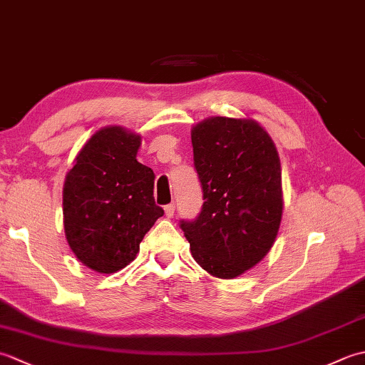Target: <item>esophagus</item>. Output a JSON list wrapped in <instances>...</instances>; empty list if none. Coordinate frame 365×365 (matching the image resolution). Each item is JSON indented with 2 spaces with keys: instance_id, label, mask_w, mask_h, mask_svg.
I'll return each mask as SVG.
<instances>
[{
  "instance_id": "obj_1",
  "label": "esophagus",
  "mask_w": 365,
  "mask_h": 365,
  "mask_svg": "<svg viewBox=\"0 0 365 365\" xmlns=\"http://www.w3.org/2000/svg\"><path fill=\"white\" fill-rule=\"evenodd\" d=\"M174 213H175V204H169V205H166V207H165V215H166V218H173Z\"/></svg>"
}]
</instances>
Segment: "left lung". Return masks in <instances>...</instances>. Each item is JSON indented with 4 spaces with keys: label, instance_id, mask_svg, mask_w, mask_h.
I'll return each instance as SVG.
<instances>
[{
    "label": "left lung",
    "instance_id": "obj_1",
    "mask_svg": "<svg viewBox=\"0 0 365 365\" xmlns=\"http://www.w3.org/2000/svg\"><path fill=\"white\" fill-rule=\"evenodd\" d=\"M204 205L182 221L190 251L208 274L234 279L273 247L284 210L281 160L259 122L213 115L191 128Z\"/></svg>",
    "mask_w": 365,
    "mask_h": 365
}]
</instances>
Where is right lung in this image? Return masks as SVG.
<instances>
[{"label": "right lung", "mask_w": 365, "mask_h": 365, "mask_svg": "<svg viewBox=\"0 0 365 365\" xmlns=\"http://www.w3.org/2000/svg\"><path fill=\"white\" fill-rule=\"evenodd\" d=\"M141 136L120 125L92 135L76 155L63 190L67 243L84 267L102 274L125 268L163 208L150 168L136 160Z\"/></svg>", "instance_id": "add662e5"}]
</instances>
